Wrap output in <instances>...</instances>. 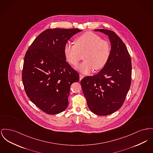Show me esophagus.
<instances>
[{"label":"esophagus","mask_w":153,"mask_h":153,"mask_svg":"<svg viewBox=\"0 0 153 153\" xmlns=\"http://www.w3.org/2000/svg\"><path fill=\"white\" fill-rule=\"evenodd\" d=\"M79 76H80V80H82V79L84 77L83 75H82L81 74L79 75Z\"/></svg>","instance_id":"34e87169"}]
</instances>
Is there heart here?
<instances>
[{
  "label": "heart",
  "instance_id": "heart-1",
  "mask_svg": "<svg viewBox=\"0 0 153 153\" xmlns=\"http://www.w3.org/2000/svg\"><path fill=\"white\" fill-rule=\"evenodd\" d=\"M110 53L111 46L108 40L91 32L77 37L74 45L66 43L63 49L67 61L74 66L80 62L83 55L84 61L77 66V69L82 73L103 69L108 63Z\"/></svg>",
  "mask_w": 153,
  "mask_h": 153
}]
</instances>
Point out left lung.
Returning a JSON list of instances; mask_svg holds the SVG:
<instances>
[{"instance_id":"left-lung-1","label":"left lung","mask_w":153,"mask_h":153,"mask_svg":"<svg viewBox=\"0 0 153 153\" xmlns=\"http://www.w3.org/2000/svg\"><path fill=\"white\" fill-rule=\"evenodd\" d=\"M94 30L108 36L110 56L97 74L81 80V88L90 110L99 116H107L120 108L125 101L131 83V59L125 44L115 32L104 29Z\"/></svg>"}]
</instances>
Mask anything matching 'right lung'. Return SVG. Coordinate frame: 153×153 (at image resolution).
<instances>
[{"mask_svg":"<svg viewBox=\"0 0 153 153\" xmlns=\"http://www.w3.org/2000/svg\"><path fill=\"white\" fill-rule=\"evenodd\" d=\"M81 30L47 29L36 37L24 58L22 80L28 98L43 111L56 114L68 106L72 83L79 74L66 61L67 42Z\"/></svg>","mask_w":153,"mask_h":153,"instance_id":"add662e5","label":"right lung"}]
</instances>
